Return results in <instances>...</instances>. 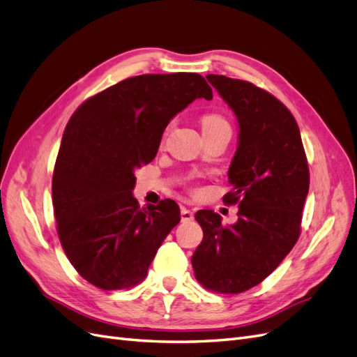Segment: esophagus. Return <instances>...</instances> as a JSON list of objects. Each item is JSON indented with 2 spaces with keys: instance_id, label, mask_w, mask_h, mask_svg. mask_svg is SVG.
Returning <instances> with one entry per match:
<instances>
[{
  "instance_id": "obj_1",
  "label": "esophagus",
  "mask_w": 357,
  "mask_h": 357,
  "mask_svg": "<svg viewBox=\"0 0 357 357\" xmlns=\"http://www.w3.org/2000/svg\"><path fill=\"white\" fill-rule=\"evenodd\" d=\"M181 222H190L193 220V213L190 210H188L186 207L181 208Z\"/></svg>"
}]
</instances>
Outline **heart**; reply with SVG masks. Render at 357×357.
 I'll return each mask as SVG.
<instances>
[{"mask_svg":"<svg viewBox=\"0 0 357 357\" xmlns=\"http://www.w3.org/2000/svg\"><path fill=\"white\" fill-rule=\"evenodd\" d=\"M201 128H202L204 135L222 131V129H231L228 121H226V119L219 113H205L201 117Z\"/></svg>","mask_w":357,"mask_h":357,"instance_id":"heart-1","label":"heart"}]
</instances>
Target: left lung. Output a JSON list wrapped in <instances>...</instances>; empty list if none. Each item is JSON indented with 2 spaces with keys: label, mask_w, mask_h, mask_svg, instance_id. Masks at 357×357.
<instances>
[{
  "label": "left lung",
  "mask_w": 357,
  "mask_h": 357,
  "mask_svg": "<svg viewBox=\"0 0 357 357\" xmlns=\"http://www.w3.org/2000/svg\"><path fill=\"white\" fill-rule=\"evenodd\" d=\"M207 79L238 121L225 201L240 210L234 225L213 210L195 214L204 238L192 266L205 289L235 295L264 282L296 244L310 171L298 123L282 101L250 82Z\"/></svg>",
  "instance_id": "1"
}]
</instances>
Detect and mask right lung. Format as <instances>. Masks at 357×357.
Here are the masks:
<instances>
[{"mask_svg": "<svg viewBox=\"0 0 357 357\" xmlns=\"http://www.w3.org/2000/svg\"><path fill=\"white\" fill-rule=\"evenodd\" d=\"M213 91L197 73L143 74L86 100L62 135L52 180L56 231L68 261L102 290L134 287L180 222L172 199L139 208L134 171L153 160L178 112Z\"/></svg>", "mask_w": 357, "mask_h": 357, "instance_id": "right-lung-1", "label": "right lung"}]
</instances>
